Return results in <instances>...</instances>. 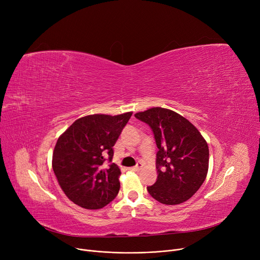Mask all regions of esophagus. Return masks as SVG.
<instances>
[{"mask_svg": "<svg viewBox=\"0 0 260 260\" xmlns=\"http://www.w3.org/2000/svg\"><path fill=\"white\" fill-rule=\"evenodd\" d=\"M141 169H142V165H141V163H140V162H138V163H137V165H136L135 167L131 168V170H132V171H135V172H138V171H140Z\"/></svg>", "mask_w": 260, "mask_h": 260, "instance_id": "1", "label": "esophagus"}]
</instances>
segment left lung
Listing matches in <instances>:
<instances>
[{
	"label": "left lung",
	"mask_w": 260,
	"mask_h": 260,
	"mask_svg": "<svg viewBox=\"0 0 260 260\" xmlns=\"http://www.w3.org/2000/svg\"><path fill=\"white\" fill-rule=\"evenodd\" d=\"M135 117L152 128L158 152L156 182L147 192L157 201L173 206L192 197L206 180L209 146L199 131L171 109L153 107Z\"/></svg>",
	"instance_id": "left-lung-1"
}]
</instances>
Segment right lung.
Listing matches in <instances>:
<instances>
[{"label":"right lung","instance_id":"1","mask_svg":"<svg viewBox=\"0 0 260 260\" xmlns=\"http://www.w3.org/2000/svg\"><path fill=\"white\" fill-rule=\"evenodd\" d=\"M132 114L80 118L59 137L52 170L65 195L79 207L101 209L118 195L121 172L112 163L113 146Z\"/></svg>","mask_w":260,"mask_h":260}]
</instances>
